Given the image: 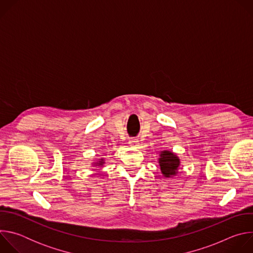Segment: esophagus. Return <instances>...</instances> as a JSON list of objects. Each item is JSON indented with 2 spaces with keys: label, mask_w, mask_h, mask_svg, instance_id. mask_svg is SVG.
Wrapping results in <instances>:
<instances>
[{
  "label": "esophagus",
  "mask_w": 253,
  "mask_h": 253,
  "mask_svg": "<svg viewBox=\"0 0 253 253\" xmlns=\"http://www.w3.org/2000/svg\"><path fill=\"white\" fill-rule=\"evenodd\" d=\"M129 144H130L131 146H137L138 140H137V139H130V140H129Z\"/></svg>",
  "instance_id": "34e87169"
}]
</instances>
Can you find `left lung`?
I'll use <instances>...</instances> for the list:
<instances>
[{
	"mask_svg": "<svg viewBox=\"0 0 253 253\" xmlns=\"http://www.w3.org/2000/svg\"><path fill=\"white\" fill-rule=\"evenodd\" d=\"M158 163L163 176L166 178H173L177 175L181 162L174 152L170 150H163L159 153Z\"/></svg>",
	"mask_w": 253,
	"mask_h": 253,
	"instance_id": "obj_1",
	"label": "left lung"
}]
</instances>
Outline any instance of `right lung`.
Segmentation results:
<instances>
[{
	"label": "right lung",
	"instance_id": "right-lung-1",
	"mask_svg": "<svg viewBox=\"0 0 253 253\" xmlns=\"http://www.w3.org/2000/svg\"><path fill=\"white\" fill-rule=\"evenodd\" d=\"M104 164H105V160H104V158H100L99 160H96V161H94V162L92 163V165H93V166H98L100 169L104 166Z\"/></svg>",
	"mask_w": 253,
	"mask_h": 253
}]
</instances>
